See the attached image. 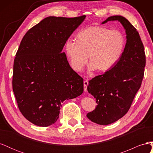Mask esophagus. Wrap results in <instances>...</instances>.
Returning a JSON list of instances; mask_svg holds the SVG:
<instances>
[{"label":"esophagus","instance_id":"esophagus-1","mask_svg":"<svg viewBox=\"0 0 153 153\" xmlns=\"http://www.w3.org/2000/svg\"><path fill=\"white\" fill-rule=\"evenodd\" d=\"M88 85H89V81H88L87 80H85L84 82V91L86 92L87 91V86Z\"/></svg>","mask_w":153,"mask_h":153}]
</instances>
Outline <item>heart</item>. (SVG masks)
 <instances>
[{"instance_id": "heart-1", "label": "heart", "mask_w": 153, "mask_h": 153, "mask_svg": "<svg viewBox=\"0 0 153 153\" xmlns=\"http://www.w3.org/2000/svg\"><path fill=\"white\" fill-rule=\"evenodd\" d=\"M76 43L66 41L65 51L70 65L80 71L88 62L91 68L105 71L112 68L121 57L126 45L124 34L117 30L103 26H91L83 29L76 36Z\"/></svg>"}]
</instances>
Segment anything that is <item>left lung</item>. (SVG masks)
I'll use <instances>...</instances> for the list:
<instances>
[{"instance_id":"8db88e82","label":"left lung","mask_w":153,"mask_h":153,"mask_svg":"<svg viewBox=\"0 0 153 153\" xmlns=\"http://www.w3.org/2000/svg\"><path fill=\"white\" fill-rule=\"evenodd\" d=\"M114 20L119 21L126 29L124 52L112 68L92 78L87 86L98 105L87 117L101 125L117 121L128 112L141 86L146 62L144 47L137 29L126 18L118 15L108 17L102 24Z\"/></svg>"}]
</instances>
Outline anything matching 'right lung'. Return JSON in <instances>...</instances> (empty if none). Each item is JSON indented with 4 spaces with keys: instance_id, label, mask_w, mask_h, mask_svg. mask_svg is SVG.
Returning <instances> with one entry per match:
<instances>
[{
    "instance_id": "1",
    "label": "right lung",
    "mask_w": 153,
    "mask_h": 153,
    "mask_svg": "<svg viewBox=\"0 0 153 153\" xmlns=\"http://www.w3.org/2000/svg\"><path fill=\"white\" fill-rule=\"evenodd\" d=\"M85 18L47 17L21 41L14 60L13 90L22 115L37 126L54 124L61 103L84 92V79L62 50Z\"/></svg>"
}]
</instances>
